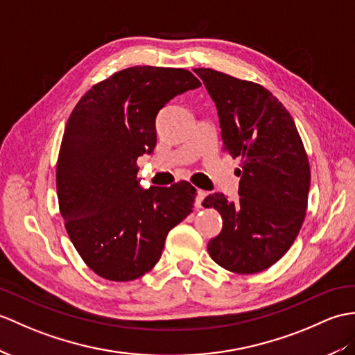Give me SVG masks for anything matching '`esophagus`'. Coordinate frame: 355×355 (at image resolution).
Listing matches in <instances>:
<instances>
[{"instance_id": "1", "label": "esophagus", "mask_w": 355, "mask_h": 355, "mask_svg": "<svg viewBox=\"0 0 355 355\" xmlns=\"http://www.w3.org/2000/svg\"><path fill=\"white\" fill-rule=\"evenodd\" d=\"M205 196H207V192L200 191V189H198V191H196V198H195V207L196 209H201L202 207V201H204Z\"/></svg>"}]
</instances>
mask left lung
Masks as SVG:
<instances>
[{
	"label": "left lung",
	"instance_id": "1",
	"mask_svg": "<svg viewBox=\"0 0 355 355\" xmlns=\"http://www.w3.org/2000/svg\"><path fill=\"white\" fill-rule=\"evenodd\" d=\"M215 101L222 150L241 157L237 201L222 193L204 207L222 216V232L210 239L213 261L233 274H257L289 251L306 218L310 164L286 107L266 87L207 68H195Z\"/></svg>",
	"mask_w": 355,
	"mask_h": 355
}]
</instances>
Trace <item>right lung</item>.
Here are the masks:
<instances>
[{"instance_id": "obj_1", "label": "right lung", "mask_w": 355, "mask_h": 355, "mask_svg": "<svg viewBox=\"0 0 355 355\" xmlns=\"http://www.w3.org/2000/svg\"><path fill=\"white\" fill-rule=\"evenodd\" d=\"M200 86L187 69L131 66L73 107L57 159V198L71 242L101 278L131 282L150 272L168 233L192 213L189 181L140 189L136 178L137 157L157 142L162 107Z\"/></svg>"}]
</instances>
